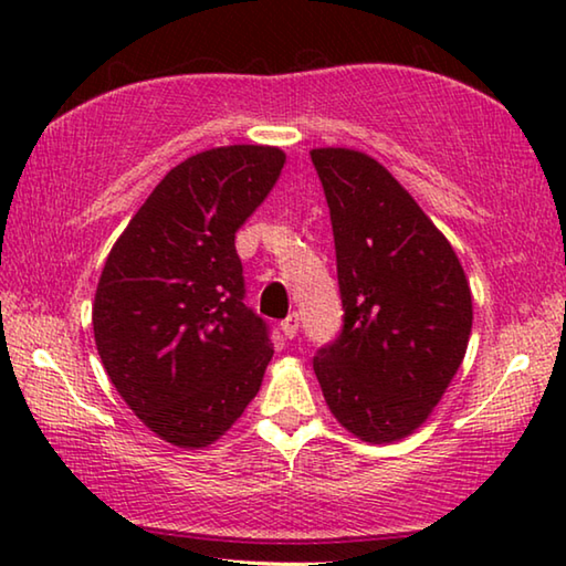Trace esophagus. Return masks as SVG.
<instances>
[{
    "mask_svg": "<svg viewBox=\"0 0 566 566\" xmlns=\"http://www.w3.org/2000/svg\"><path fill=\"white\" fill-rule=\"evenodd\" d=\"M282 332H284L286 339H294L296 332H300V314L292 312L290 317H286V319L282 322Z\"/></svg>",
    "mask_w": 566,
    "mask_h": 566,
    "instance_id": "esophagus-1",
    "label": "esophagus"
}]
</instances>
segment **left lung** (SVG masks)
<instances>
[{
	"instance_id": "1",
	"label": "left lung",
	"mask_w": 566,
	"mask_h": 566,
	"mask_svg": "<svg viewBox=\"0 0 566 566\" xmlns=\"http://www.w3.org/2000/svg\"><path fill=\"white\" fill-rule=\"evenodd\" d=\"M329 205L344 306L314 375L339 424L371 444L405 439L454 379L472 334V292L452 244L364 151L312 149Z\"/></svg>"
}]
</instances>
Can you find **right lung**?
<instances>
[{
	"mask_svg": "<svg viewBox=\"0 0 566 566\" xmlns=\"http://www.w3.org/2000/svg\"><path fill=\"white\" fill-rule=\"evenodd\" d=\"M280 147L229 145L167 171L114 242L94 294L104 369L165 442H217L262 387L274 347L244 304L234 234L282 175Z\"/></svg>",
	"mask_w": 566,
	"mask_h": 566,
	"instance_id": "add662e5",
	"label": "right lung"
}]
</instances>
